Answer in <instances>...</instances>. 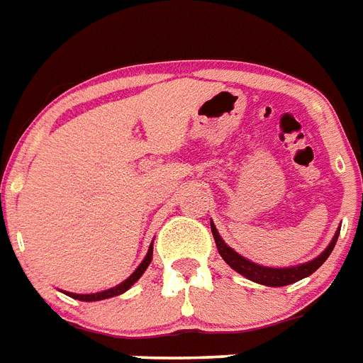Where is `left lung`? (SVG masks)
<instances>
[{
  "instance_id": "1",
  "label": "left lung",
  "mask_w": 363,
  "mask_h": 363,
  "mask_svg": "<svg viewBox=\"0 0 363 363\" xmlns=\"http://www.w3.org/2000/svg\"><path fill=\"white\" fill-rule=\"evenodd\" d=\"M211 232H213L216 248H218V252H220V256L224 258V262H226L232 269L241 273L242 277H247L248 281L258 282V284H264V286H286V284H292V282H298L301 281V279H305V277L313 275V273L326 262L328 256L332 254L333 247H335V242H337L339 238L337 232L333 235L332 242L326 247V250L322 254H318L315 259L307 262V264L296 265V267H264V265L254 264V262L247 259L245 256L238 254L232 247H228L226 242H224V239L218 235L213 222H211Z\"/></svg>"
}]
</instances>
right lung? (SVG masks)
Wrapping results in <instances>:
<instances>
[{
	"label": "right lung",
	"mask_w": 363,
	"mask_h": 363,
	"mask_svg": "<svg viewBox=\"0 0 363 363\" xmlns=\"http://www.w3.org/2000/svg\"><path fill=\"white\" fill-rule=\"evenodd\" d=\"M150 262H152V245L148 247L147 256H145V259H143L141 264H139V267H137V269L133 271V273H131V275L128 277L124 282H121L118 286L109 288V290H104V292H96V294H73V292H65V294H67L69 298L79 299V301H99V299L115 298V296H121V294H124L128 288L133 286V284H135V282L141 279V275L145 273V269H147Z\"/></svg>",
	"instance_id": "add662e5"
}]
</instances>
